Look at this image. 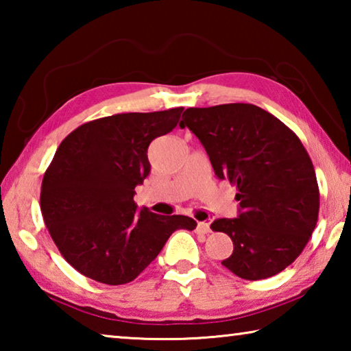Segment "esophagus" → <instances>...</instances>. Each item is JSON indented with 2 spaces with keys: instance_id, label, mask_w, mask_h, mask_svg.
Wrapping results in <instances>:
<instances>
[{
  "instance_id": "obj_1",
  "label": "esophagus",
  "mask_w": 351,
  "mask_h": 351,
  "mask_svg": "<svg viewBox=\"0 0 351 351\" xmlns=\"http://www.w3.org/2000/svg\"><path fill=\"white\" fill-rule=\"evenodd\" d=\"M197 230L201 234H209L210 232V224L204 223V221H199L198 226H197Z\"/></svg>"
}]
</instances>
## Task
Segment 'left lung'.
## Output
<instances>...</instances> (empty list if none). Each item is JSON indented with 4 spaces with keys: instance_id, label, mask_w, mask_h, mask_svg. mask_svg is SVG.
Wrapping results in <instances>:
<instances>
[{
    "instance_id": "8db88e82",
    "label": "left lung",
    "mask_w": 351,
    "mask_h": 351,
    "mask_svg": "<svg viewBox=\"0 0 351 351\" xmlns=\"http://www.w3.org/2000/svg\"><path fill=\"white\" fill-rule=\"evenodd\" d=\"M180 127L201 141L219 180L237 186L239 218L210 224L234 241L221 265L245 280L282 272L304 251L319 217L316 171L304 144L252 104L187 108Z\"/></svg>"
}]
</instances>
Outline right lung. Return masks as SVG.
<instances>
[{"label":"right lung","instance_id":"right-lung-1","mask_svg":"<svg viewBox=\"0 0 351 351\" xmlns=\"http://www.w3.org/2000/svg\"><path fill=\"white\" fill-rule=\"evenodd\" d=\"M182 110L100 117L58 145L41 182L40 207L58 251L80 274L125 285L175 230L197 228L193 218L138 210L133 199L134 187L150 173L148 145L178 125Z\"/></svg>","mask_w":351,"mask_h":351}]
</instances>
